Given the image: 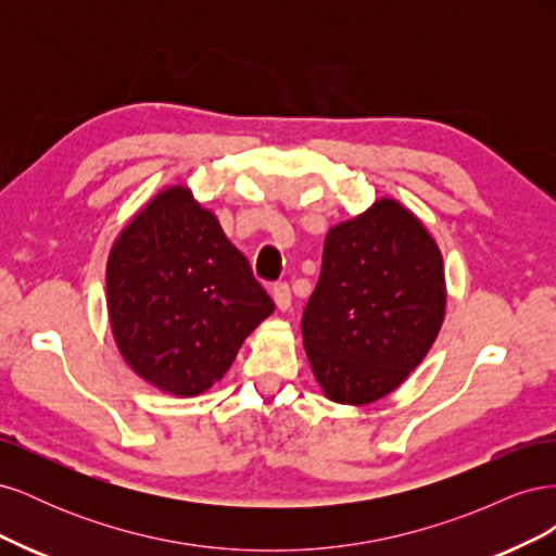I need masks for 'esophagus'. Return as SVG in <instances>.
<instances>
[{
	"instance_id": "esophagus-1",
	"label": "esophagus",
	"mask_w": 556,
	"mask_h": 556,
	"mask_svg": "<svg viewBox=\"0 0 556 556\" xmlns=\"http://www.w3.org/2000/svg\"><path fill=\"white\" fill-rule=\"evenodd\" d=\"M274 301H276V306L280 311H288L292 306V290H290L288 282L274 285Z\"/></svg>"
}]
</instances>
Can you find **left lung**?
I'll use <instances>...</instances> for the list:
<instances>
[{
    "label": "left lung",
    "mask_w": 556,
    "mask_h": 556,
    "mask_svg": "<svg viewBox=\"0 0 556 556\" xmlns=\"http://www.w3.org/2000/svg\"><path fill=\"white\" fill-rule=\"evenodd\" d=\"M445 317L441 250L394 199L329 229L301 333L325 394L366 406L410 376Z\"/></svg>",
    "instance_id": "obj_1"
}]
</instances>
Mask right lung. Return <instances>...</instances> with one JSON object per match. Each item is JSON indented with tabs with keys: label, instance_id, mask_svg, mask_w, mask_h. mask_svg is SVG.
I'll return each mask as SVG.
<instances>
[{
	"label": "right lung",
	"instance_id": "add662e5",
	"mask_svg": "<svg viewBox=\"0 0 556 556\" xmlns=\"http://www.w3.org/2000/svg\"><path fill=\"white\" fill-rule=\"evenodd\" d=\"M106 301L123 359L174 396L206 392L274 313L248 260L185 185L150 199L115 239Z\"/></svg>",
	"mask_w": 556,
	"mask_h": 556
}]
</instances>
